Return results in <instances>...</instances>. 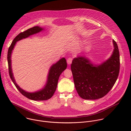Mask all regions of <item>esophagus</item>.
Segmentation results:
<instances>
[{
	"mask_svg": "<svg viewBox=\"0 0 131 131\" xmlns=\"http://www.w3.org/2000/svg\"><path fill=\"white\" fill-rule=\"evenodd\" d=\"M72 59L71 58H68V59H67V64H68V65H70V64H71V63H72Z\"/></svg>",
	"mask_w": 131,
	"mask_h": 131,
	"instance_id": "1",
	"label": "esophagus"
}]
</instances>
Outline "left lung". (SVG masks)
<instances>
[{
  "mask_svg": "<svg viewBox=\"0 0 131 131\" xmlns=\"http://www.w3.org/2000/svg\"><path fill=\"white\" fill-rule=\"evenodd\" d=\"M114 50L110 57L96 65L88 58L78 56L71 65L74 86L84 100H96L105 96L114 85L119 76L120 55L118 47L113 40Z\"/></svg>",
  "mask_w": 131,
  "mask_h": 131,
  "instance_id": "1",
  "label": "left lung"
}]
</instances>
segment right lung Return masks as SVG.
Listing matches in <instances>:
<instances>
[{"mask_svg": "<svg viewBox=\"0 0 131 131\" xmlns=\"http://www.w3.org/2000/svg\"><path fill=\"white\" fill-rule=\"evenodd\" d=\"M44 30V28L35 26L18 34L13 40L8 51L7 60L9 67V75L17 89L24 96L34 101H45L50 99L54 94L57 89L59 78L62 72L67 68V63L64 58L61 59L57 63L53 64L50 68L47 77V80L45 86L41 90L34 92H28L21 88L15 80L11 66V55L16 42L23 39L28 38L30 36L39 33Z\"/></svg>", "mask_w": 131, "mask_h": 131, "instance_id": "1", "label": "right lung"}]
</instances>
